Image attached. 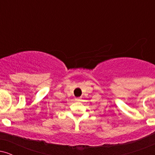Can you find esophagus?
Masks as SVG:
<instances>
[{
	"label": "esophagus",
	"instance_id": "1",
	"mask_svg": "<svg viewBox=\"0 0 155 155\" xmlns=\"http://www.w3.org/2000/svg\"><path fill=\"white\" fill-rule=\"evenodd\" d=\"M75 101H79L80 98H79V97H76V98H75Z\"/></svg>",
	"mask_w": 155,
	"mask_h": 155
}]
</instances>
